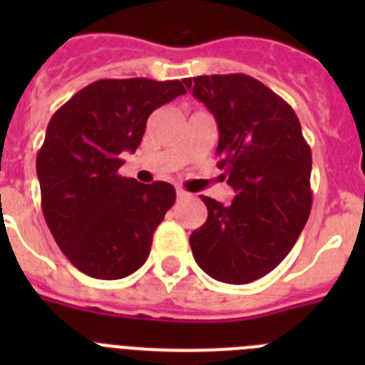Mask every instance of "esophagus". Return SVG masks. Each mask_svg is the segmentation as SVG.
<instances>
[{
    "label": "esophagus",
    "instance_id": "34e87169",
    "mask_svg": "<svg viewBox=\"0 0 365 365\" xmlns=\"http://www.w3.org/2000/svg\"><path fill=\"white\" fill-rule=\"evenodd\" d=\"M188 197H190L188 192H185L182 188H177V199H179V201H182V199H188Z\"/></svg>",
    "mask_w": 365,
    "mask_h": 365
}]
</instances>
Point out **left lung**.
Segmentation results:
<instances>
[{"mask_svg": "<svg viewBox=\"0 0 365 365\" xmlns=\"http://www.w3.org/2000/svg\"><path fill=\"white\" fill-rule=\"evenodd\" d=\"M214 115L217 166L235 197L201 195L208 217L190 235L197 265L232 285L256 282L291 252L311 214V148L294 109L248 74L186 78Z\"/></svg>", "mask_w": 365, "mask_h": 365, "instance_id": "1", "label": "left lung"}]
</instances>
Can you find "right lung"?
I'll return each mask as SVG.
<instances>
[{
    "instance_id": "obj_1",
    "label": "right lung",
    "mask_w": 365,
    "mask_h": 365,
    "mask_svg": "<svg viewBox=\"0 0 365 365\" xmlns=\"http://www.w3.org/2000/svg\"><path fill=\"white\" fill-rule=\"evenodd\" d=\"M185 93L179 80H98L51 118L36 157L41 210L60 250L80 272L120 279L146 263L175 188L120 177V155L137 150L155 109Z\"/></svg>"
}]
</instances>
